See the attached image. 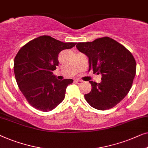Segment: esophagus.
<instances>
[{"label": "esophagus", "instance_id": "1", "mask_svg": "<svg viewBox=\"0 0 148 148\" xmlns=\"http://www.w3.org/2000/svg\"><path fill=\"white\" fill-rule=\"evenodd\" d=\"M75 82H76L77 83V84H81V83H82V82H83V81H82V80H80V79H77V80H75Z\"/></svg>", "mask_w": 148, "mask_h": 148}]
</instances>
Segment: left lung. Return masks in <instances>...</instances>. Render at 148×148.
Instances as JSON below:
<instances>
[{
    "label": "left lung",
    "mask_w": 148,
    "mask_h": 148,
    "mask_svg": "<svg viewBox=\"0 0 148 148\" xmlns=\"http://www.w3.org/2000/svg\"><path fill=\"white\" fill-rule=\"evenodd\" d=\"M77 49L88 58L89 70L102 75L101 82L89 81L92 90L84 95L96 109L105 111L115 107L130 92L136 73V62L123 45L109 37L91 42L78 43Z\"/></svg>",
    "instance_id": "8db88e82"
}]
</instances>
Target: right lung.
Masks as SVG:
<instances>
[{
  "instance_id": "1",
  "label": "right lung",
  "mask_w": 148,
  "mask_h": 148,
  "mask_svg": "<svg viewBox=\"0 0 148 148\" xmlns=\"http://www.w3.org/2000/svg\"><path fill=\"white\" fill-rule=\"evenodd\" d=\"M76 43L42 35L29 41L16 53L14 76L20 90L32 107L48 112L63 101L66 87L73 80H57L52 72L59 64L60 51L72 48Z\"/></svg>"
}]
</instances>
